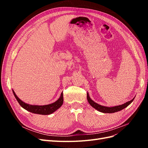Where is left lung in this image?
I'll use <instances>...</instances> for the list:
<instances>
[{"label":"left lung","mask_w":148,"mask_h":148,"mask_svg":"<svg viewBox=\"0 0 148 148\" xmlns=\"http://www.w3.org/2000/svg\"><path fill=\"white\" fill-rule=\"evenodd\" d=\"M134 99H135V98H133L132 100L126 103H125V104H123L122 105H120V106H115V107H105V106H101L99 104H97V103L95 102L92 100H91L90 97H89L88 93L87 94V99L89 103V104H90L92 107H94V108L96 109V110H99V112H103V113H114V112H118V111L122 110V109H125V107H127L128 105L130 104Z\"/></svg>","instance_id":"left-lung-1"}]
</instances>
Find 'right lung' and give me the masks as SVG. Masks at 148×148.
<instances>
[{
	"label": "right lung",
	"instance_id": "obj_1",
	"mask_svg": "<svg viewBox=\"0 0 148 148\" xmlns=\"http://www.w3.org/2000/svg\"><path fill=\"white\" fill-rule=\"evenodd\" d=\"M13 92L20 105L26 110L34 114H38L41 115H49L53 113V112L57 110L59 108H60L64 102L63 92H62L59 99L55 102L52 103V104L45 106H32L26 104V103L21 101L19 98L16 96L15 92L13 91Z\"/></svg>",
	"mask_w": 148,
	"mask_h": 148
}]
</instances>
